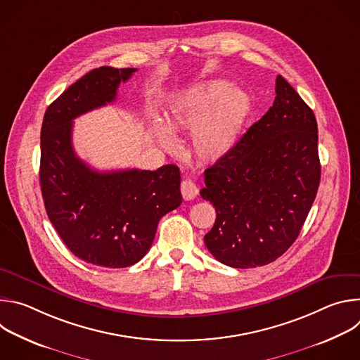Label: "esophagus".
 I'll return each mask as SVG.
<instances>
[{
	"instance_id": "1",
	"label": "esophagus",
	"mask_w": 360,
	"mask_h": 360,
	"mask_svg": "<svg viewBox=\"0 0 360 360\" xmlns=\"http://www.w3.org/2000/svg\"><path fill=\"white\" fill-rule=\"evenodd\" d=\"M181 193H182L184 199L191 200L198 195V188L191 179H184L181 182Z\"/></svg>"
}]
</instances>
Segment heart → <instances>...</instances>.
Returning <instances> with one entry per match:
<instances>
[{
  "label": "heart",
  "instance_id": "1",
  "mask_svg": "<svg viewBox=\"0 0 360 360\" xmlns=\"http://www.w3.org/2000/svg\"><path fill=\"white\" fill-rule=\"evenodd\" d=\"M253 102L248 92L235 89L228 81H207L178 94L168 108L172 131H191L193 155L205 164L226 158L238 145L252 114ZM160 143L172 150L176 139L162 122H153Z\"/></svg>",
  "mask_w": 360,
  "mask_h": 360
}]
</instances>
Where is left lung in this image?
I'll use <instances>...</instances> for the list:
<instances>
[{"mask_svg":"<svg viewBox=\"0 0 360 360\" xmlns=\"http://www.w3.org/2000/svg\"><path fill=\"white\" fill-rule=\"evenodd\" d=\"M268 112L222 161L205 169L200 196L217 211L203 240L232 268L276 261L297 238L321 182L314 111L281 75Z\"/></svg>","mask_w":360,"mask_h":360,"instance_id":"8db88e82","label":"left lung"}]
</instances>
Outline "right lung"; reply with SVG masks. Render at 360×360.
I'll return each instance as SVG.
<instances>
[{
    "instance_id": "1",
    "label": "right lung",
    "mask_w": 360,
    "mask_h": 360,
    "mask_svg": "<svg viewBox=\"0 0 360 360\" xmlns=\"http://www.w3.org/2000/svg\"><path fill=\"white\" fill-rule=\"evenodd\" d=\"M135 71H89L46 108L41 128L39 184L46 215L75 256L104 268H127L141 261L160 219L182 202L176 165L99 172L74 150L72 121L114 102L120 84Z\"/></svg>"
}]
</instances>
